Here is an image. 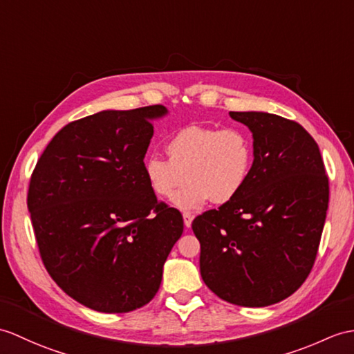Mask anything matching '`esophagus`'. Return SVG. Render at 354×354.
I'll list each match as a JSON object with an SVG mask.
<instances>
[{"label": "esophagus", "mask_w": 354, "mask_h": 354, "mask_svg": "<svg viewBox=\"0 0 354 354\" xmlns=\"http://www.w3.org/2000/svg\"><path fill=\"white\" fill-rule=\"evenodd\" d=\"M183 217H184V225H185V227H190V226H192V221H193V216L190 214V212H184Z\"/></svg>", "instance_id": "1"}]
</instances>
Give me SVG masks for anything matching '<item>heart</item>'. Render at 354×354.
I'll return each mask as SVG.
<instances>
[{
	"instance_id": "heart-1",
	"label": "heart",
	"mask_w": 354,
	"mask_h": 354,
	"mask_svg": "<svg viewBox=\"0 0 354 354\" xmlns=\"http://www.w3.org/2000/svg\"><path fill=\"white\" fill-rule=\"evenodd\" d=\"M166 151L169 158L152 153L145 160V175L152 192L164 199L190 178L174 197L180 209H196L209 199L232 201L248 183L254 158L250 134L238 127H184L170 136Z\"/></svg>"
}]
</instances>
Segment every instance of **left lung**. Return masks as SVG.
Masks as SVG:
<instances>
[{"label": "left lung", "instance_id": "1", "mask_svg": "<svg viewBox=\"0 0 354 354\" xmlns=\"http://www.w3.org/2000/svg\"><path fill=\"white\" fill-rule=\"evenodd\" d=\"M253 134L243 190L193 220L205 285L232 305L262 308L290 297L317 258L328 207L318 145L300 123L262 111H229Z\"/></svg>", "mask_w": 354, "mask_h": 354}]
</instances>
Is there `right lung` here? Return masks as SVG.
<instances>
[{
	"label": "right lung",
	"mask_w": 354,
	"mask_h": 354,
	"mask_svg": "<svg viewBox=\"0 0 354 354\" xmlns=\"http://www.w3.org/2000/svg\"><path fill=\"white\" fill-rule=\"evenodd\" d=\"M164 105L105 110L71 122L40 155L27 205L40 258L81 305L125 314L157 294L162 266L184 231L145 175L152 120Z\"/></svg>",
	"instance_id": "obj_1"
}]
</instances>
